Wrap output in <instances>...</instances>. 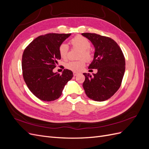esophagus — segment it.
Instances as JSON below:
<instances>
[{
	"mask_svg": "<svg viewBox=\"0 0 149 149\" xmlns=\"http://www.w3.org/2000/svg\"><path fill=\"white\" fill-rule=\"evenodd\" d=\"M78 74H79V73H77V72H75V71H74V72H73V75H74V76H77Z\"/></svg>",
	"mask_w": 149,
	"mask_h": 149,
	"instance_id": "1",
	"label": "esophagus"
}]
</instances>
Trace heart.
<instances>
[{"mask_svg":"<svg viewBox=\"0 0 149 149\" xmlns=\"http://www.w3.org/2000/svg\"><path fill=\"white\" fill-rule=\"evenodd\" d=\"M70 43L73 47L80 49L78 58H81L78 61H71L68 62L66 65L67 69L73 71H80L82 70L85 65V59L87 61H91L93 59V53L90 49L91 43L89 40L82 35H76L70 40ZM60 57L63 60H66L68 55V47L65 43L60 45L58 49ZM84 58V59H83Z\"/></svg>","mask_w":149,"mask_h":149,"instance_id":"heart-1","label":"heart"}]
</instances>
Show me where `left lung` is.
<instances>
[{
  "label": "left lung",
  "instance_id": "obj_1",
  "mask_svg": "<svg viewBox=\"0 0 149 149\" xmlns=\"http://www.w3.org/2000/svg\"><path fill=\"white\" fill-rule=\"evenodd\" d=\"M95 48L94 59L89 69H97L92 76L83 73V86L87 96L96 101L111 97L120 88L125 68L124 54L114 40L96 33H83Z\"/></svg>",
  "mask_w": 149,
  "mask_h": 149
}]
</instances>
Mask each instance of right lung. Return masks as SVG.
<instances>
[{
	"mask_svg": "<svg viewBox=\"0 0 149 149\" xmlns=\"http://www.w3.org/2000/svg\"><path fill=\"white\" fill-rule=\"evenodd\" d=\"M71 33H48L34 39L25 48L22 68L25 82L34 95L44 101L59 98L65 86L73 78L71 70L65 69L61 74L53 70L61 59L58 49Z\"/></svg>",
	"mask_w": 149,
	"mask_h": 149,
	"instance_id": "1",
	"label": "right lung"
}]
</instances>
